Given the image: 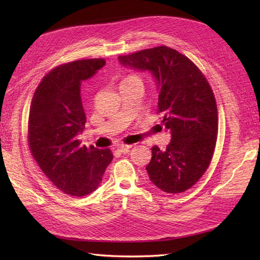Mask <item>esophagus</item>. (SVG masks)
I'll return each mask as SVG.
<instances>
[{
	"mask_svg": "<svg viewBox=\"0 0 260 260\" xmlns=\"http://www.w3.org/2000/svg\"><path fill=\"white\" fill-rule=\"evenodd\" d=\"M130 148H132V145L130 144H119L117 147V151L121 152V153H126L130 150Z\"/></svg>",
	"mask_w": 260,
	"mask_h": 260,
	"instance_id": "esophagus-1",
	"label": "esophagus"
}]
</instances>
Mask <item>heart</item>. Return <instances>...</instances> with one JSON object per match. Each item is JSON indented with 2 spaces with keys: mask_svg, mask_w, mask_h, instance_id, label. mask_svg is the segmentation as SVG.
<instances>
[{
  "mask_svg": "<svg viewBox=\"0 0 260 260\" xmlns=\"http://www.w3.org/2000/svg\"><path fill=\"white\" fill-rule=\"evenodd\" d=\"M128 78H138V77H136V76H131V77H128Z\"/></svg>",
  "mask_w": 260,
  "mask_h": 260,
  "instance_id": "1",
  "label": "heart"
}]
</instances>
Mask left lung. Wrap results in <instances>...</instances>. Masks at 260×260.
Here are the masks:
<instances>
[{
    "instance_id": "left-lung-1",
    "label": "left lung",
    "mask_w": 260,
    "mask_h": 260,
    "mask_svg": "<svg viewBox=\"0 0 260 260\" xmlns=\"http://www.w3.org/2000/svg\"><path fill=\"white\" fill-rule=\"evenodd\" d=\"M120 64L149 72L159 92L157 113L170 131L166 150L154 145L147 166L150 181L176 194L198 182L210 166L218 130L216 101L204 75L192 60L167 46L119 56Z\"/></svg>"
}]
</instances>
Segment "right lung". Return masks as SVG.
Instances as JSON below:
<instances>
[{"mask_svg": "<svg viewBox=\"0 0 260 260\" xmlns=\"http://www.w3.org/2000/svg\"><path fill=\"white\" fill-rule=\"evenodd\" d=\"M106 65L103 58L55 67L37 86L28 118L30 153L49 181L72 196L93 192L113 159L109 149L80 145L86 123L81 82Z\"/></svg>", "mask_w": 260, "mask_h": 260, "instance_id": "obj_1", "label": "right lung"}]
</instances>
